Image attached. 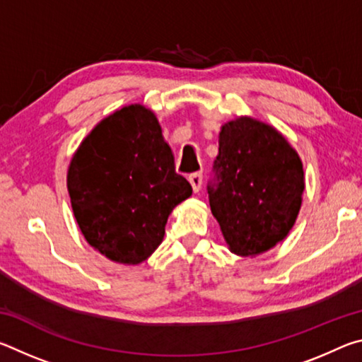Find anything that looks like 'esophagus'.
Masks as SVG:
<instances>
[{
	"instance_id": "34e87169",
	"label": "esophagus",
	"mask_w": 362,
	"mask_h": 362,
	"mask_svg": "<svg viewBox=\"0 0 362 362\" xmlns=\"http://www.w3.org/2000/svg\"><path fill=\"white\" fill-rule=\"evenodd\" d=\"M188 182H189V185H192L193 192H199L201 183H203V174H201V173L192 174V175L188 177Z\"/></svg>"
}]
</instances>
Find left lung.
<instances>
[{
	"instance_id": "left-lung-1",
	"label": "left lung",
	"mask_w": 362,
	"mask_h": 362,
	"mask_svg": "<svg viewBox=\"0 0 362 362\" xmlns=\"http://www.w3.org/2000/svg\"><path fill=\"white\" fill-rule=\"evenodd\" d=\"M212 216L233 254L268 252L296 225L305 189L303 163L276 127L238 116L220 127Z\"/></svg>"
}]
</instances>
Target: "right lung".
Listing matches in <instances>:
<instances>
[{
	"instance_id": "add662e5",
	"label": "right lung",
	"mask_w": 362,
	"mask_h": 362,
	"mask_svg": "<svg viewBox=\"0 0 362 362\" xmlns=\"http://www.w3.org/2000/svg\"><path fill=\"white\" fill-rule=\"evenodd\" d=\"M66 188L84 240L122 265L148 259L170 212L192 196L156 115L142 103L97 122L73 153Z\"/></svg>"
}]
</instances>
